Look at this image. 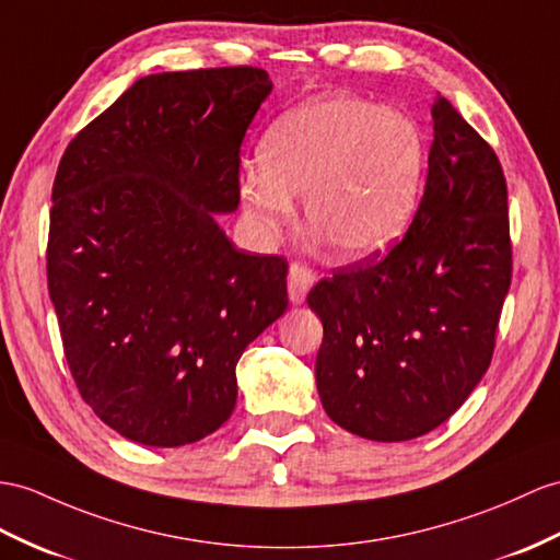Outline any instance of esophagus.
I'll list each match as a JSON object with an SVG mask.
<instances>
[{"instance_id": "1", "label": "esophagus", "mask_w": 560, "mask_h": 560, "mask_svg": "<svg viewBox=\"0 0 560 560\" xmlns=\"http://www.w3.org/2000/svg\"><path fill=\"white\" fill-rule=\"evenodd\" d=\"M313 282H316V272H313L308 266L294 261L290 266L288 272V294H290V302L292 304H302L308 290L313 288Z\"/></svg>"}]
</instances>
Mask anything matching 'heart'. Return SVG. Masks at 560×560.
Returning a JSON list of instances; mask_svg holds the SVG:
<instances>
[{
  "label": "heart",
  "instance_id": "b5f03b06",
  "mask_svg": "<svg viewBox=\"0 0 560 560\" xmlns=\"http://www.w3.org/2000/svg\"><path fill=\"white\" fill-rule=\"evenodd\" d=\"M261 168L240 180V201L261 237H278L304 197L306 223L342 258L385 249L418 207L422 140L399 114L323 97L280 116L258 147Z\"/></svg>",
  "mask_w": 560,
  "mask_h": 560
}]
</instances>
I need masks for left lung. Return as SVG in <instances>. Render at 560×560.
Masks as SVG:
<instances>
[{"label": "left lung", "instance_id": "obj_1", "mask_svg": "<svg viewBox=\"0 0 560 560\" xmlns=\"http://www.w3.org/2000/svg\"><path fill=\"white\" fill-rule=\"evenodd\" d=\"M425 192L406 235L320 280L316 385L339 428L375 442L420 438L456 413L492 363L511 288L501 163L444 97L432 104Z\"/></svg>", "mask_w": 560, "mask_h": 560}]
</instances>
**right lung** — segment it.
Listing matches in <instances>:
<instances>
[{"instance_id":"right-lung-1","label":"right lung","mask_w":560,"mask_h":560,"mask_svg":"<svg viewBox=\"0 0 560 560\" xmlns=\"http://www.w3.org/2000/svg\"><path fill=\"white\" fill-rule=\"evenodd\" d=\"M272 83L228 66L140 78L80 130L51 187L47 284L80 397L147 446L215 432L235 365L288 308V261L215 223Z\"/></svg>"}]
</instances>
